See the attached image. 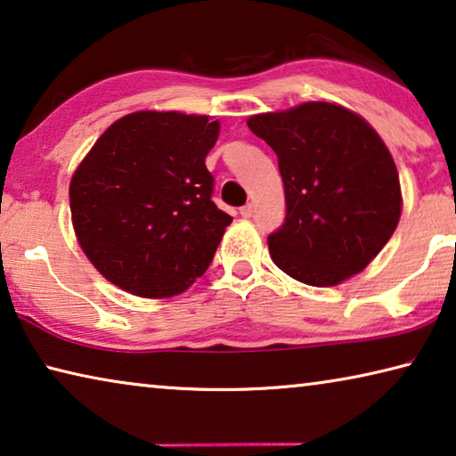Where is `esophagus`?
<instances>
[{"mask_svg":"<svg viewBox=\"0 0 456 456\" xmlns=\"http://www.w3.org/2000/svg\"><path fill=\"white\" fill-rule=\"evenodd\" d=\"M252 212H255V206H252V204H247V206L240 208V216H242V218H250Z\"/></svg>","mask_w":456,"mask_h":456,"instance_id":"obj_1","label":"esophagus"}]
</instances>
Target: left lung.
I'll use <instances>...</instances> for the list:
<instances>
[{"mask_svg": "<svg viewBox=\"0 0 456 456\" xmlns=\"http://www.w3.org/2000/svg\"><path fill=\"white\" fill-rule=\"evenodd\" d=\"M279 159L285 222L269 234L273 263L314 287L356 275L387 244L402 189L381 136L359 114L328 102L248 118Z\"/></svg>", "mask_w": 456, "mask_h": 456, "instance_id": "left-lung-1", "label": "left lung"}]
</instances>
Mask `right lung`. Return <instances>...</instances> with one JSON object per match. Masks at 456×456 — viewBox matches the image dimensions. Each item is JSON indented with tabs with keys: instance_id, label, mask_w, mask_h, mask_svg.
<instances>
[{
	"instance_id": "obj_1",
	"label": "right lung",
	"mask_w": 456,
	"mask_h": 456,
	"mask_svg": "<svg viewBox=\"0 0 456 456\" xmlns=\"http://www.w3.org/2000/svg\"><path fill=\"white\" fill-rule=\"evenodd\" d=\"M220 122L134 111L97 138L69 185L94 267L138 297H171L204 275L232 218L212 201L206 157Z\"/></svg>"
}]
</instances>
